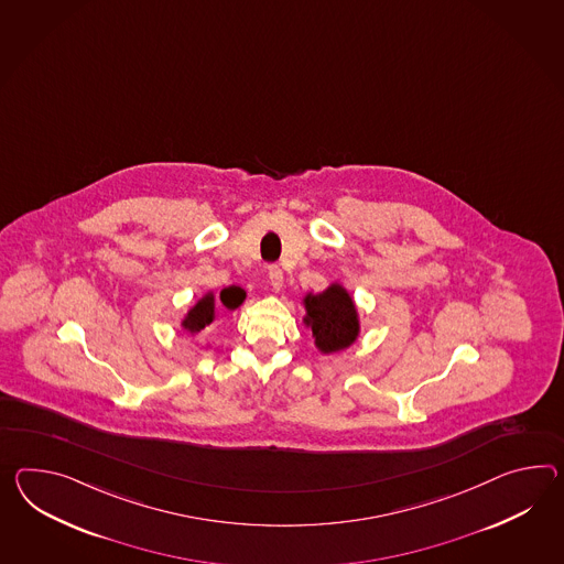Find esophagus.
<instances>
[{"mask_svg": "<svg viewBox=\"0 0 564 564\" xmlns=\"http://www.w3.org/2000/svg\"><path fill=\"white\" fill-rule=\"evenodd\" d=\"M269 281H271L273 291H281V288H283V271L276 264L269 267Z\"/></svg>", "mask_w": 564, "mask_h": 564, "instance_id": "34e87169", "label": "esophagus"}]
</instances>
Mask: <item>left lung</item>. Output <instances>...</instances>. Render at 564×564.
Masks as SVG:
<instances>
[{
    "instance_id": "1",
    "label": "left lung",
    "mask_w": 564,
    "mask_h": 564,
    "mask_svg": "<svg viewBox=\"0 0 564 564\" xmlns=\"http://www.w3.org/2000/svg\"><path fill=\"white\" fill-rule=\"evenodd\" d=\"M303 324L312 328L316 348L322 355L338 352L357 343L360 334L357 305L340 283H332L330 288L316 295L307 293L303 297Z\"/></svg>"
}]
</instances>
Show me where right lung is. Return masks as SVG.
<instances>
[{"label": "right lung", "mask_w": 564, "mask_h": 564, "mask_svg": "<svg viewBox=\"0 0 564 564\" xmlns=\"http://www.w3.org/2000/svg\"><path fill=\"white\" fill-rule=\"evenodd\" d=\"M245 300H247V291L242 288H236V285L221 289L218 297L209 291L187 312V316L183 317L181 326H183V330H187L189 334H197V332H202L206 326H209L212 322H216V317H218V312H216L218 303H220L221 307L234 312L236 307L242 305Z\"/></svg>", "instance_id": "1"}]
</instances>
